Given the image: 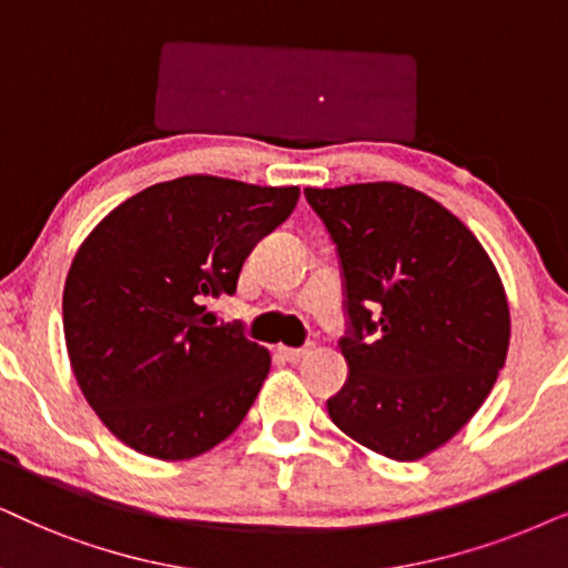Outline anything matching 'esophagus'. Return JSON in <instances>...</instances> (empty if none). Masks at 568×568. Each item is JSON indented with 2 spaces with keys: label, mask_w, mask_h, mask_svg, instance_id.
Wrapping results in <instances>:
<instances>
[{
  "label": "esophagus",
  "mask_w": 568,
  "mask_h": 568,
  "mask_svg": "<svg viewBox=\"0 0 568 568\" xmlns=\"http://www.w3.org/2000/svg\"><path fill=\"white\" fill-rule=\"evenodd\" d=\"M280 354H283L285 362L296 364V362H301V358L306 356V348H280Z\"/></svg>",
  "instance_id": "obj_1"
}]
</instances>
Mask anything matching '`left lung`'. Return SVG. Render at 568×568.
<instances>
[{
    "mask_svg": "<svg viewBox=\"0 0 568 568\" xmlns=\"http://www.w3.org/2000/svg\"><path fill=\"white\" fill-rule=\"evenodd\" d=\"M341 256L348 379L329 419L396 462L433 454L490 396L511 314L483 243L427 193L400 183L306 189Z\"/></svg>",
    "mask_w": 568,
    "mask_h": 568,
    "instance_id": "1",
    "label": "left lung"
}]
</instances>
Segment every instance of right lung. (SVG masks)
I'll list each match as a JSON object with an SVG mask.
<instances>
[{
	"label": "right lung",
	"mask_w": 568,
	"mask_h": 568,
	"mask_svg": "<svg viewBox=\"0 0 568 568\" xmlns=\"http://www.w3.org/2000/svg\"><path fill=\"white\" fill-rule=\"evenodd\" d=\"M298 185L185 175L135 193L75 251L62 293L64 343L106 429L162 462L225 440L270 372L241 325H214L204 301L233 296L243 262L288 220Z\"/></svg>",
	"instance_id": "obj_1"
}]
</instances>
